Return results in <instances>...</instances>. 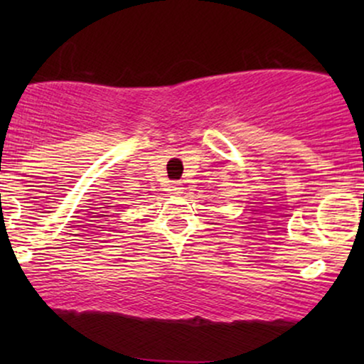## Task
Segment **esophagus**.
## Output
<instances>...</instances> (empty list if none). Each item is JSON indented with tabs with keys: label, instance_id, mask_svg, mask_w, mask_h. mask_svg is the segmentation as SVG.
<instances>
[{
	"label": "esophagus",
	"instance_id": "34e87169",
	"mask_svg": "<svg viewBox=\"0 0 364 364\" xmlns=\"http://www.w3.org/2000/svg\"><path fill=\"white\" fill-rule=\"evenodd\" d=\"M171 193H181V191H183V188H181V185H179V181H173V183H171Z\"/></svg>",
	"mask_w": 364,
	"mask_h": 364
}]
</instances>
